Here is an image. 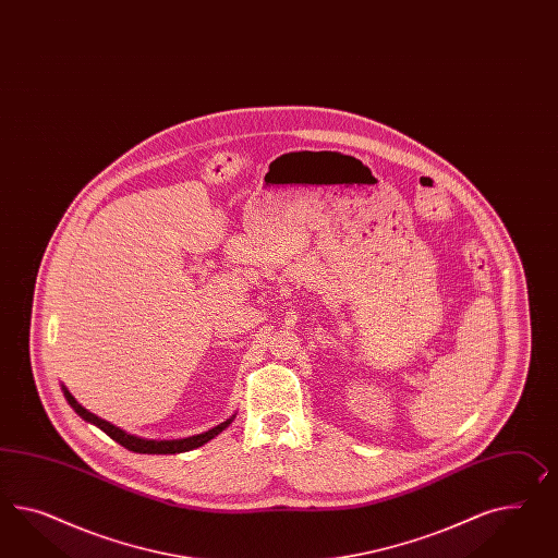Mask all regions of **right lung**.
Returning a JSON list of instances; mask_svg holds the SVG:
<instances>
[{
  "instance_id": "add662e5",
  "label": "right lung",
  "mask_w": 558,
  "mask_h": 558,
  "mask_svg": "<svg viewBox=\"0 0 558 558\" xmlns=\"http://www.w3.org/2000/svg\"><path fill=\"white\" fill-rule=\"evenodd\" d=\"M61 388L64 398H66V402L71 404V408L75 410L76 414H78L83 421L90 422V424H95L97 428H101L106 435L113 438L116 442H120L121 447H125L128 451L142 452V454H174V452L193 451V449L203 447L205 442H209V440L217 437L219 433H223L227 426L235 418V414H231L227 421L217 424V426H213L207 433L193 435V437L172 438V440H154V438H142L136 437V435H130V433L121 430L120 426H116V424H111V422L99 418L97 414H93L87 408L81 407V404L76 402L75 396L69 392V388H66L64 384H61Z\"/></svg>"
}]
</instances>
